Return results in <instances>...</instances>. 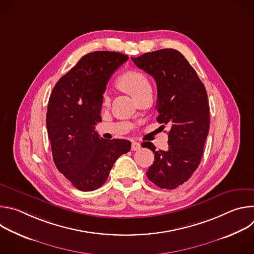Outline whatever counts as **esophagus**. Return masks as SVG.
<instances>
[{"label": "esophagus", "instance_id": "1", "mask_svg": "<svg viewBox=\"0 0 254 254\" xmlns=\"http://www.w3.org/2000/svg\"><path fill=\"white\" fill-rule=\"evenodd\" d=\"M140 149V143L137 141L131 142V151H138Z\"/></svg>", "mask_w": 254, "mask_h": 254}]
</instances>
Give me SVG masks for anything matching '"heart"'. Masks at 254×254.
I'll return each instance as SVG.
<instances>
[{"label": "heart", "mask_w": 254, "mask_h": 254, "mask_svg": "<svg viewBox=\"0 0 254 254\" xmlns=\"http://www.w3.org/2000/svg\"><path fill=\"white\" fill-rule=\"evenodd\" d=\"M118 84L127 91L129 95H131L134 99L139 97L141 94H143L147 90L151 89V84L147 77L144 76L141 72L138 71H127L124 73L118 80ZM110 95L107 93L103 94L102 102L104 105H107L110 103Z\"/></svg>", "instance_id": "obj_1"}]
</instances>
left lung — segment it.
<instances>
[{"instance_id":"left-lung-1","label":"left lung","mask_w":254,"mask_h":254,"mask_svg":"<svg viewBox=\"0 0 254 254\" xmlns=\"http://www.w3.org/2000/svg\"><path fill=\"white\" fill-rule=\"evenodd\" d=\"M131 60L155 78L157 121L170 126L167 151H156L151 141L144 144L155 155L147 177L158 187L172 190L187 182L202 159L210 125L206 88L178 50L161 49Z\"/></svg>"}]
</instances>
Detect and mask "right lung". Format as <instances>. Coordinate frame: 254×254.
I'll return each instance as SVG.
<instances>
[{
  "label": "right lung",
  "mask_w": 254,
  "mask_h": 254,
  "mask_svg": "<svg viewBox=\"0 0 254 254\" xmlns=\"http://www.w3.org/2000/svg\"><path fill=\"white\" fill-rule=\"evenodd\" d=\"M128 57L119 52L84 55L55 84L46 126L58 171L80 191L101 187L120 156L130 150L127 139H104L94 129L101 122L103 92L112 74Z\"/></svg>",
  "instance_id": "right-lung-1"
}]
</instances>
